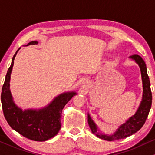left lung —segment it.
<instances>
[{
    "mask_svg": "<svg viewBox=\"0 0 155 155\" xmlns=\"http://www.w3.org/2000/svg\"><path fill=\"white\" fill-rule=\"evenodd\" d=\"M129 58L134 60L140 68L143 88L142 101L140 102V106H139L135 114L129 118L125 123L119 126V128L111 135L105 134L100 132L98 126L94 122V121L92 120L88 113V123L91 130H92V133L95 134L97 137L102 139V140L113 141V140L125 138V137L135 134L145 124L148 117V115L149 113L150 109H151L152 95H151L150 81L147 74V68H146V63H145L143 58L137 54L130 56Z\"/></svg>",
    "mask_w": 155,
    "mask_h": 155,
    "instance_id": "1",
    "label": "left lung"
}]
</instances>
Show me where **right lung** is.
<instances>
[{
    "instance_id": "add662e5",
    "label": "right lung",
    "mask_w": 155,
    "mask_h": 155,
    "mask_svg": "<svg viewBox=\"0 0 155 155\" xmlns=\"http://www.w3.org/2000/svg\"><path fill=\"white\" fill-rule=\"evenodd\" d=\"M38 44L32 41L27 45ZM17 51L12 57L1 92V104L6 122L13 130L23 137L34 141H46L54 137L61 127L62 110L65 105L76 95V92H63L41 109L22 110L16 105L9 89L10 76Z\"/></svg>"
}]
</instances>
